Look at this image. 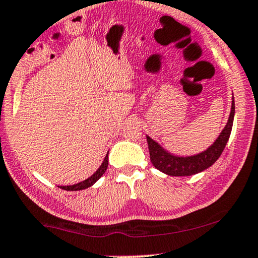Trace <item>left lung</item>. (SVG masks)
<instances>
[{
    "label": "left lung",
    "instance_id": "8db88e82",
    "mask_svg": "<svg viewBox=\"0 0 258 258\" xmlns=\"http://www.w3.org/2000/svg\"><path fill=\"white\" fill-rule=\"evenodd\" d=\"M233 115H235V101L232 100L231 113H230L225 128L223 130L221 136L214 143V145H211L205 152L199 153L197 156L186 158L174 157L161 149L150 137H146L151 163L161 172L173 177L192 176V174L207 170L208 167H210L211 165H214L217 161L222 152L224 151V147L230 138V135H231Z\"/></svg>",
    "mask_w": 258,
    "mask_h": 258
}]
</instances>
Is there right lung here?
Listing matches in <instances>:
<instances>
[{"instance_id": "add662e5", "label": "right lung", "mask_w": 258, "mask_h": 258, "mask_svg": "<svg viewBox=\"0 0 258 258\" xmlns=\"http://www.w3.org/2000/svg\"><path fill=\"white\" fill-rule=\"evenodd\" d=\"M107 166H108V153H107V156L105 157V160L102 161L101 166L99 167L98 171L93 174V176L89 177L88 179L81 181V183L70 185V186H60V187L63 188V190H66V191H79V190H84V188L92 186V185H93L95 181H97L99 178H100L102 174L105 173V171L107 170Z\"/></svg>"}]
</instances>
